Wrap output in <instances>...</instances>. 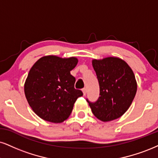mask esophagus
I'll list each match as a JSON object with an SVG mask.
<instances>
[{"mask_svg":"<svg viewBox=\"0 0 158 158\" xmlns=\"http://www.w3.org/2000/svg\"><path fill=\"white\" fill-rule=\"evenodd\" d=\"M82 91H83V95H85V94H86V89L85 88H83V89H82Z\"/></svg>","mask_w":158,"mask_h":158,"instance_id":"esophagus-1","label":"esophagus"}]
</instances>
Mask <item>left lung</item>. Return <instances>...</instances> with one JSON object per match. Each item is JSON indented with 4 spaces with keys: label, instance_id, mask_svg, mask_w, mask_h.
<instances>
[{
    "label": "left lung",
    "instance_id": "1",
    "mask_svg": "<svg viewBox=\"0 0 158 158\" xmlns=\"http://www.w3.org/2000/svg\"><path fill=\"white\" fill-rule=\"evenodd\" d=\"M100 85V97L95 102L88 100L93 114L102 122L122 116L132 104L137 83L131 68L124 60L108 57L92 60Z\"/></svg>",
    "mask_w": 158,
    "mask_h": 158
}]
</instances>
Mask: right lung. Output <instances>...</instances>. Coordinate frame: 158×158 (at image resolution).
I'll list each match as a JSON object with an SVG mask.
<instances>
[{
	"label": "right lung",
	"mask_w": 158,
	"mask_h": 158,
	"mask_svg": "<svg viewBox=\"0 0 158 158\" xmlns=\"http://www.w3.org/2000/svg\"><path fill=\"white\" fill-rule=\"evenodd\" d=\"M75 57H42L31 68L24 91L29 106L42 119L61 123L69 117L81 90L75 89V78L70 71L76 67Z\"/></svg>",
	"instance_id": "1"
}]
</instances>
